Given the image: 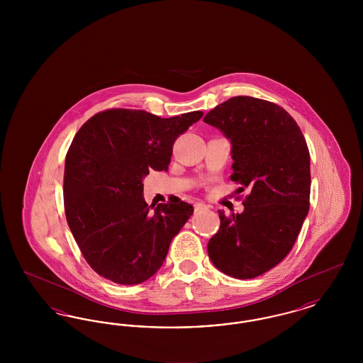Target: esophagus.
<instances>
[{
	"label": "esophagus",
	"mask_w": 363,
	"mask_h": 363,
	"mask_svg": "<svg viewBox=\"0 0 363 363\" xmlns=\"http://www.w3.org/2000/svg\"><path fill=\"white\" fill-rule=\"evenodd\" d=\"M204 209H208V207L206 204H203V203H197V204L194 206V211H196V212H200V211H204Z\"/></svg>",
	"instance_id": "obj_1"
}]
</instances>
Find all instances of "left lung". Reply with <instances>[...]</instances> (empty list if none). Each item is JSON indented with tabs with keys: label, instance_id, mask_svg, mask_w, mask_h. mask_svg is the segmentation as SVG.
I'll return each instance as SVG.
<instances>
[{
	"label": "left lung",
	"instance_id": "1",
	"mask_svg": "<svg viewBox=\"0 0 363 363\" xmlns=\"http://www.w3.org/2000/svg\"><path fill=\"white\" fill-rule=\"evenodd\" d=\"M231 143V181L249 188L243 212L225 216L208 256L225 275L253 279L284 259L309 212L311 155L298 123L280 106L235 96L204 117Z\"/></svg>",
	"mask_w": 363,
	"mask_h": 363
}]
</instances>
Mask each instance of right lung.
Listing matches in <instances>:
<instances>
[{"mask_svg":"<svg viewBox=\"0 0 363 363\" xmlns=\"http://www.w3.org/2000/svg\"><path fill=\"white\" fill-rule=\"evenodd\" d=\"M201 117L203 111L160 118L111 108L76 133L65 157V215L84 259L101 277L138 284L162 267L193 207L179 199L148 206L143 179L151 170L167 172L174 141Z\"/></svg>","mask_w":363,"mask_h":363,"instance_id":"add662e5","label":"right lung"}]
</instances>
